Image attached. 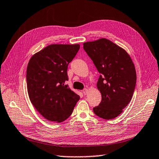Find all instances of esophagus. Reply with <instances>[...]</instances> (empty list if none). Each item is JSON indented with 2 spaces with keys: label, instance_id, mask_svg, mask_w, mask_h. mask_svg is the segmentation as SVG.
Returning a JSON list of instances; mask_svg holds the SVG:
<instances>
[{
  "label": "esophagus",
  "instance_id": "34e87169",
  "mask_svg": "<svg viewBox=\"0 0 159 159\" xmlns=\"http://www.w3.org/2000/svg\"><path fill=\"white\" fill-rule=\"evenodd\" d=\"M88 92H89V89H84L83 90V93L84 94V95H86V94L88 93Z\"/></svg>",
  "mask_w": 159,
  "mask_h": 159
}]
</instances>
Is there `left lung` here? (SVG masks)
I'll return each instance as SVG.
<instances>
[{
	"label": "left lung",
	"mask_w": 159,
	"mask_h": 159,
	"mask_svg": "<svg viewBox=\"0 0 159 159\" xmlns=\"http://www.w3.org/2000/svg\"><path fill=\"white\" fill-rule=\"evenodd\" d=\"M83 45L100 73L97 86L102 94V102L93 108V112L100 118L114 119L133 95L137 82L134 64L124 48L108 39L100 38Z\"/></svg>",
	"instance_id": "1"
}]
</instances>
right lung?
<instances>
[{
  "label": "right lung",
  "instance_id": "obj_1",
  "mask_svg": "<svg viewBox=\"0 0 159 159\" xmlns=\"http://www.w3.org/2000/svg\"><path fill=\"white\" fill-rule=\"evenodd\" d=\"M80 44H51L35 53L27 69V86L32 104L45 119L57 123L72 114L80 96L65 82L68 65Z\"/></svg>",
  "mask_w": 159,
  "mask_h": 159
}]
</instances>
